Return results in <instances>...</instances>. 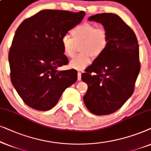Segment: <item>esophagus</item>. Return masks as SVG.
Wrapping results in <instances>:
<instances>
[{
    "label": "esophagus",
    "instance_id": "34e87169",
    "mask_svg": "<svg viewBox=\"0 0 151 151\" xmlns=\"http://www.w3.org/2000/svg\"><path fill=\"white\" fill-rule=\"evenodd\" d=\"M77 78H78V80H79V81H81V73L80 72H78Z\"/></svg>",
    "mask_w": 151,
    "mask_h": 151
}]
</instances>
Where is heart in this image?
<instances>
[{"mask_svg":"<svg viewBox=\"0 0 151 151\" xmlns=\"http://www.w3.org/2000/svg\"><path fill=\"white\" fill-rule=\"evenodd\" d=\"M71 36L72 38L68 35L63 36L61 43L63 53L69 58L74 57L77 45H80L79 51L81 52L70 63L74 69L85 68L91 61L92 57H100L108 46V36L106 30L96 27L90 23L86 22L76 26L71 31Z\"/></svg>","mask_w":151,"mask_h":151,"instance_id":"b5f03b06","label":"heart"}]
</instances>
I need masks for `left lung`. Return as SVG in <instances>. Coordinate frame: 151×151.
I'll return each mask as SVG.
<instances>
[{"label": "left lung", "mask_w": 151, "mask_h": 151, "mask_svg": "<svg viewBox=\"0 0 151 151\" xmlns=\"http://www.w3.org/2000/svg\"><path fill=\"white\" fill-rule=\"evenodd\" d=\"M88 20L104 25L108 43L81 74L88 86L83 101L92 113L106 115L119 109L133 93L140 71L138 41L133 30L116 14H99Z\"/></svg>", "instance_id": "left-lung-1"}]
</instances>
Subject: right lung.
I'll return each instance as SVG.
<instances>
[{
    "label": "right lung",
    "mask_w": 151,
    "mask_h": 151,
    "mask_svg": "<svg viewBox=\"0 0 151 151\" xmlns=\"http://www.w3.org/2000/svg\"><path fill=\"white\" fill-rule=\"evenodd\" d=\"M85 12L45 9L27 18L17 28L9 52L10 77L28 106L50 110L66 88L77 79L74 69L59 71L67 65L62 37L81 23Z\"/></svg>",
    "instance_id": "obj_1"
}]
</instances>
